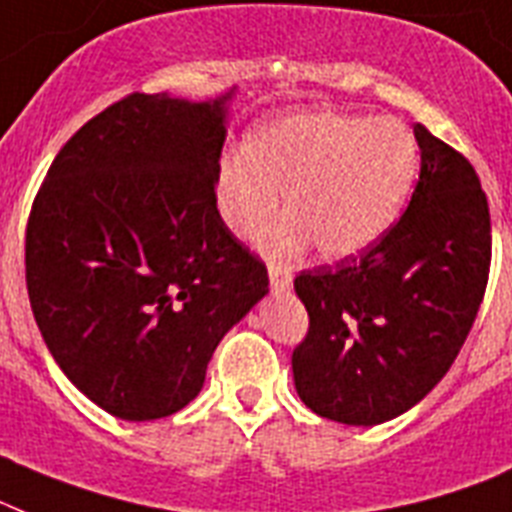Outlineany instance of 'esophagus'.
Wrapping results in <instances>:
<instances>
[{"label":"esophagus","instance_id":"obj_1","mask_svg":"<svg viewBox=\"0 0 512 512\" xmlns=\"http://www.w3.org/2000/svg\"><path fill=\"white\" fill-rule=\"evenodd\" d=\"M268 276H270V289H273V291L291 289V270L286 268V265L270 263L268 265Z\"/></svg>","mask_w":512,"mask_h":512}]
</instances>
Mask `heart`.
Returning a JSON list of instances; mask_svg holds the SVG:
<instances>
[{
	"instance_id": "b5f03b06",
	"label": "heart",
	"mask_w": 512,
	"mask_h": 512,
	"mask_svg": "<svg viewBox=\"0 0 512 512\" xmlns=\"http://www.w3.org/2000/svg\"><path fill=\"white\" fill-rule=\"evenodd\" d=\"M419 171V145L406 124L333 111L265 122L244 156L218 169V200L229 229L255 236L286 192L291 216L270 234L273 252L312 239L322 257L343 260L375 247L401 218Z\"/></svg>"
}]
</instances>
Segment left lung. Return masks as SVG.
I'll return each mask as SVG.
<instances>
[{
	"mask_svg": "<svg viewBox=\"0 0 512 512\" xmlns=\"http://www.w3.org/2000/svg\"><path fill=\"white\" fill-rule=\"evenodd\" d=\"M409 208L375 247L294 278L309 315L291 354L296 393L322 419L372 427L422 401L474 325L492 263L487 195L463 153L414 124Z\"/></svg>",
	"mask_w": 512,
	"mask_h": 512,
	"instance_id": "left-lung-1",
	"label": "left lung"
}]
</instances>
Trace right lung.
<instances>
[{
    "mask_svg": "<svg viewBox=\"0 0 512 512\" xmlns=\"http://www.w3.org/2000/svg\"><path fill=\"white\" fill-rule=\"evenodd\" d=\"M229 96L119 98L62 145L30 208L38 330L72 385L127 422L184 409L268 291L265 263L216 208Z\"/></svg>",
    "mask_w": 512,
    "mask_h": 512,
    "instance_id": "obj_1",
    "label": "right lung"
}]
</instances>
